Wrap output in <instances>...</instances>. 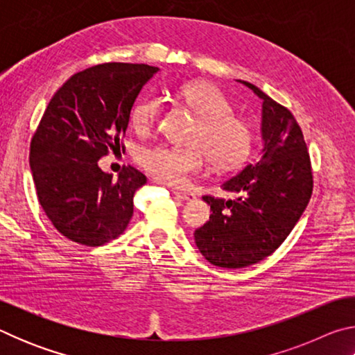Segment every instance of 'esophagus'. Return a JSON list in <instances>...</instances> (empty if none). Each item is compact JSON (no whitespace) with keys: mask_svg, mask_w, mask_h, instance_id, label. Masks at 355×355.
Here are the masks:
<instances>
[{"mask_svg":"<svg viewBox=\"0 0 355 355\" xmlns=\"http://www.w3.org/2000/svg\"><path fill=\"white\" fill-rule=\"evenodd\" d=\"M173 194H175L178 199H182V200H194L196 199V194L194 192H189V191H173Z\"/></svg>","mask_w":355,"mask_h":355,"instance_id":"1","label":"esophagus"}]
</instances>
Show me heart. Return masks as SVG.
I'll list each match as a JSON object with an SVG mask.
<instances>
[{
	"mask_svg": "<svg viewBox=\"0 0 355 355\" xmlns=\"http://www.w3.org/2000/svg\"><path fill=\"white\" fill-rule=\"evenodd\" d=\"M178 98L199 120L192 130L189 147L153 146L142 148L137 163L158 182L183 184L205 166V156L218 171L241 164L254 146V128L241 117L233 116V105L219 87L209 83L186 84ZM161 101L155 95L141 98L131 110V125L139 133L155 127Z\"/></svg>",
	"mask_w": 355,
	"mask_h": 355,
	"instance_id": "b5f03b06",
	"label": "heart"
}]
</instances>
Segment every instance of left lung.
Wrapping results in <instances>:
<instances>
[{
    "mask_svg": "<svg viewBox=\"0 0 355 355\" xmlns=\"http://www.w3.org/2000/svg\"><path fill=\"white\" fill-rule=\"evenodd\" d=\"M241 83L263 100V155L222 184L236 192V199L203 196L213 213L194 232L200 254L227 269L250 266L275 252L313 192L310 155L297 120L254 84Z\"/></svg>",
    "mask_w": 355,
    "mask_h": 355,
    "instance_id": "obj_1",
    "label": "left lung"
}]
</instances>
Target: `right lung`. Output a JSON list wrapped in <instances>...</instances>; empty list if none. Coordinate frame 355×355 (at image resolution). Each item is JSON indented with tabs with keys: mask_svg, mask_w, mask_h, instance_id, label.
<instances>
[{
	"mask_svg": "<svg viewBox=\"0 0 355 355\" xmlns=\"http://www.w3.org/2000/svg\"><path fill=\"white\" fill-rule=\"evenodd\" d=\"M158 67L106 62L75 73L53 95L31 139L29 166L37 199L56 230L97 248L122 235L135 192L147 183L127 166L112 180L97 161L123 148L135 100Z\"/></svg>",
	"mask_w": 355,
	"mask_h": 355,
	"instance_id": "1",
	"label": "right lung"
}]
</instances>
